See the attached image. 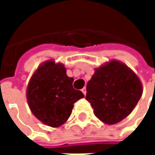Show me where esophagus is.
Segmentation results:
<instances>
[{
    "label": "esophagus",
    "mask_w": 155,
    "mask_h": 155,
    "mask_svg": "<svg viewBox=\"0 0 155 155\" xmlns=\"http://www.w3.org/2000/svg\"><path fill=\"white\" fill-rule=\"evenodd\" d=\"M81 91H82V93H83L84 95H86V88H85V87L81 89Z\"/></svg>",
    "instance_id": "34e87169"
}]
</instances>
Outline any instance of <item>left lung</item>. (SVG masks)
<instances>
[{"instance_id": "left-lung-1", "label": "left lung", "mask_w": 155, "mask_h": 155, "mask_svg": "<svg viewBox=\"0 0 155 155\" xmlns=\"http://www.w3.org/2000/svg\"><path fill=\"white\" fill-rule=\"evenodd\" d=\"M86 91V100L95 116L108 125L118 123L127 117L143 93L137 75L115 60L95 70Z\"/></svg>"}]
</instances>
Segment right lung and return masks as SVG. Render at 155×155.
I'll use <instances>...</instances> for the list:
<instances>
[{
    "label": "right lung",
    "mask_w": 155,
    "mask_h": 155,
    "mask_svg": "<svg viewBox=\"0 0 155 155\" xmlns=\"http://www.w3.org/2000/svg\"><path fill=\"white\" fill-rule=\"evenodd\" d=\"M73 82L64 64L54 61L41 64L27 90L28 103L34 116L49 127L62 126L69 118L74 104L84 97L81 91L74 89Z\"/></svg>",
    "instance_id": "1"
}]
</instances>
